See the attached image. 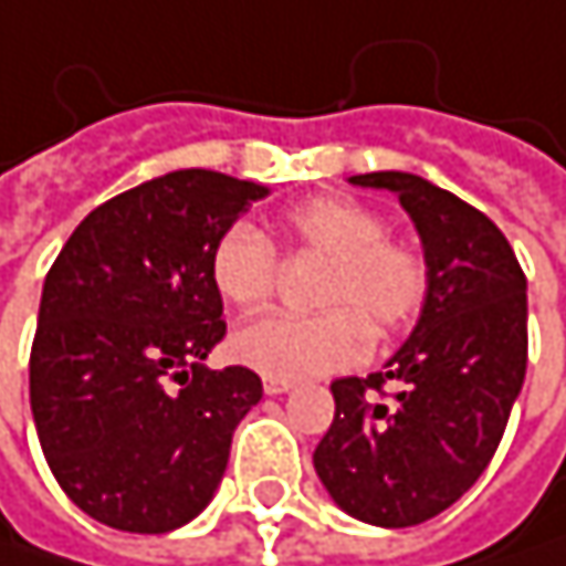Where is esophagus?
Returning a JSON list of instances; mask_svg holds the SVG:
<instances>
[{
    "instance_id": "esophagus-1",
    "label": "esophagus",
    "mask_w": 566,
    "mask_h": 566,
    "mask_svg": "<svg viewBox=\"0 0 566 566\" xmlns=\"http://www.w3.org/2000/svg\"><path fill=\"white\" fill-rule=\"evenodd\" d=\"M262 387H265V394H269V396H282V394H287V390H291L294 384H287V380H272V377H265V384H262Z\"/></svg>"
}]
</instances>
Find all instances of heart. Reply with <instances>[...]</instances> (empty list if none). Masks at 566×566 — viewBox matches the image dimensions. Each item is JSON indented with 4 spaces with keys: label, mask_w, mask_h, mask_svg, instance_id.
Masks as SVG:
<instances>
[{
    "label": "heart",
    "mask_w": 566,
    "mask_h": 566,
    "mask_svg": "<svg viewBox=\"0 0 566 566\" xmlns=\"http://www.w3.org/2000/svg\"><path fill=\"white\" fill-rule=\"evenodd\" d=\"M287 255L327 259L317 314L269 311L232 334L239 364L272 380H307L350 370L370 357L377 334L416 321L429 294V262L409 239L387 235V219L350 196H314L279 222ZM209 279L235 307L262 304L279 284V249L252 226H229L209 255Z\"/></svg>",
    "instance_id": "b5f03b06"
}]
</instances>
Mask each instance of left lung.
Masks as SVG:
<instances>
[{
  "label": "left lung",
  "mask_w": 566,
  "mask_h": 566,
  "mask_svg": "<svg viewBox=\"0 0 566 566\" xmlns=\"http://www.w3.org/2000/svg\"><path fill=\"white\" fill-rule=\"evenodd\" d=\"M350 182L399 196L429 294L380 374L331 384L334 422L314 469L357 521L409 527L455 505L505 436L527 370V279L502 229L449 189L396 170Z\"/></svg>",
  "instance_id": "obj_1"
}]
</instances>
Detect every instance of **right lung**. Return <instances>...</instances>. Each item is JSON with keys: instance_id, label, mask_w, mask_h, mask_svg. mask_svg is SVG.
I'll return each instance as SVG.
<instances>
[{"instance_id": "1", "label": "right lung", "mask_w": 566, "mask_h": 566, "mask_svg": "<svg viewBox=\"0 0 566 566\" xmlns=\"http://www.w3.org/2000/svg\"><path fill=\"white\" fill-rule=\"evenodd\" d=\"M262 196L269 186L226 172L157 176L97 206L45 275L32 416L64 495L107 527L192 521L262 399L249 367L202 364L226 337L212 245Z\"/></svg>"}]
</instances>
